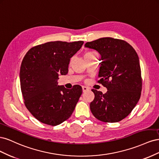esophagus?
I'll return each mask as SVG.
<instances>
[{"mask_svg":"<svg viewBox=\"0 0 159 159\" xmlns=\"http://www.w3.org/2000/svg\"><path fill=\"white\" fill-rule=\"evenodd\" d=\"M82 90H83V92H85V91H89V88L88 87H86V86H82Z\"/></svg>","mask_w":159,"mask_h":159,"instance_id":"1","label":"esophagus"}]
</instances>
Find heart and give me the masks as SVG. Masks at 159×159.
<instances>
[{"label":"heart","mask_w":159,"mask_h":159,"mask_svg":"<svg viewBox=\"0 0 159 159\" xmlns=\"http://www.w3.org/2000/svg\"><path fill=\"white\" fill-rule=\"evenodd\" d=\"M95 54H97V53L95 52H86L85 54V55H84V57L93 56V55H95Z\"/></svg>","instance_id":"obj_1"}]
</instances>
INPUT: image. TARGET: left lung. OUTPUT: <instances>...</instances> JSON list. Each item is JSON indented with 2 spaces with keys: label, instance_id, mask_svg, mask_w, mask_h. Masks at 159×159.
I'll return each mask as SVG.
<instances>
[{
  "label": "left lung",
  "instance_id": "left-lung-1",
  "mask_svg": "<svg viewBox=\"0 0 159 159\" xmlns=\"http://www.w3.org/2000/svg\"><path fill=\"white\" fill-rule=\"evenodd\" d=\"M102 56L98 81L107 89H92L95 98L90 109L95 118L106 123L121 121L132 111L141 97V71L136 51L127 42L102 38L85 43Z\"/></svg>",
  "mask_w": 159,
  "mask_h": 159
}]
</instances>
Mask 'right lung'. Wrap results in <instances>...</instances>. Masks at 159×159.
I'll list each match as a JSON object with an SVG mask.
<instances>
[{
	"label": "right lung",
	"mask_w": 159,
	"mask_h": 159,
	"mask_svg": "<svg viewBox=\"0 0 159 159\" xmlns=\"http://www.w3.org/2000/svg\"><path fill=\"white\" fill-rule=\"evenodd\" d=\"M83 41L49 42L32 48L22 60L20 70V88L28 110L38 121L56 126L70 118L82 88L71 89L58 85L60 75L68 72L70 58Z\"/></svg>",
	"instance_id": "add662e5"
}]
</instances>
